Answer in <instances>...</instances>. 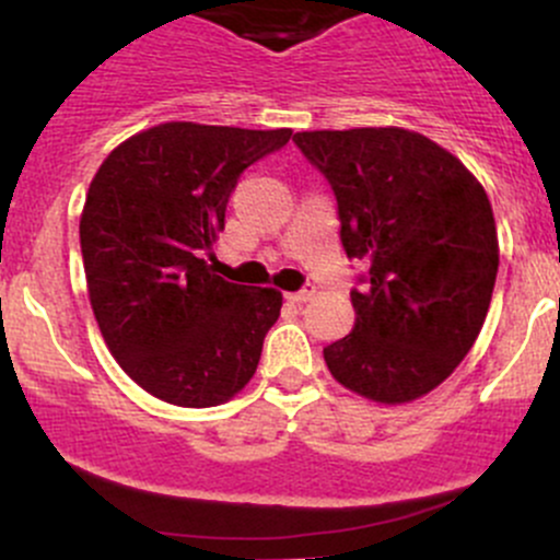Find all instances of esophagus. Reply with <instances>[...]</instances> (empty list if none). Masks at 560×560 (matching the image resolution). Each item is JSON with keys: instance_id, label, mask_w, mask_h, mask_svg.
I'll use <instances>...</instances> for the list:
<instances>
[{"instance_id": "obj_1", "label": "esophagus", "mask_w": 560, "mask_h": 560, "mask_svg": "<svg viewBox=\"0 0 560 560\" xmlns=\"http://www.w3.org/2000/svg\"><path fill=\"white\" fill-rule=\"evenodd\" d=\"M316 295V287L314 284H305L303 290H298V292H290V295H287V300H292V303H308L311 298Z\"/></svg>"}]
</instances>
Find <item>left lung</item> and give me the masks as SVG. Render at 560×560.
<instances>
[{
	"instance_id": "8db88e82",
	"label": "left lung",
	"mask_w": 560,
	"mask_h": 560,
	"mask_svg": "<svg viewBox=\"0 0 560 560\" xmlns=\"http://www.w3.org/2000/svg\"><path fill=\"white\" fill-rule=\"evenodd\" d=\"M338 201L340 241L368 265L357 322L325 349L338 384L399 405L438 388L491 305L499 241L486 190L456 155L405 128L300 131Z\"/></svg>"
}]
</instances>
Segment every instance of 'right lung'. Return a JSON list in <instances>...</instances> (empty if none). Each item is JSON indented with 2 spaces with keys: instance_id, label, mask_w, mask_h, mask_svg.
<instances>
[{
  "instance_id": "1",
  "label": "right lung",
  "mask_w": 560,
  "mask_h": 560,
  "mask_svg": "<svg viewBox=\"0 0 560 560\" xmlns=\"http://www.w3.org/2000/svg\"><path fill=\"white\" fill-rule=\"evenodd\" d=\"M292 137L161 122L109 152L80 217L88 298L112 357L179 408H211L255 375L281 292L231 284L203 252L225 228L244 168Z\"/></svg>"
}]
</instances>
